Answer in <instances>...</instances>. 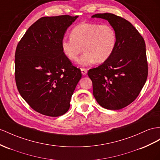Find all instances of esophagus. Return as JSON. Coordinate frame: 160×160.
<instances>
[{
  "mask_svg": "<svg viewBox=\"0 0 160 160\" xmlns=\"http://www.w3.org/2000/svg\"><path fill=\"white\" fill-rule=\"evenodd\" d=\"M81 72L83 75H86V74H87V69H84V68H81Z\"/></svg>",
  "mask_w": 160,
  "mask_h": 160,
  "instance_id": "obj_1",
  "label": "esophagus"
}]
</instances>
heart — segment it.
<instances>
[{"mask_svg":"<svg viewBox=\"0 0 160 160\" xmlns=\"http://www.w3.org/2000/svg\"><path fill=\"white\" fill-rule=\"evenodd\" d=\"M117 34L108 24L81 23L72 28L70 38L61 41V48L65 56L71 61H76L84 51L78 63L82 66L101 63L108 60L115 50Z\"/></svg>","mask_w":160,"mask_h":160,"instance_id":"1","label":"heart"}]
</instances>
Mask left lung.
Instances as JSON below:
<instances>
[{"label":"left lung","instance_id":"1","mask_svg":"<svg viewBox=\"0 0 160 160\" xmlns=\"http://www.w3.org/2000/svg\"><path fill=\"white\" fill-rule=\"evenodd\" d=\"M92 18L108 20L117 34V44L110 58L89 69L93 95L101 107L120 109L133 102L148 75L145 42L132 24L112 13H97Z\"/></svg>","mask_w":160,"mask_h":160}]
</instances>
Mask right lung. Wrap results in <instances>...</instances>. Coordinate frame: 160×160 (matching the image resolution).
<instances>
[{"label":"right lung","mask_w":160,"mask_h":160,"mask_svg":"<svg viewBox=\"0 0 160 160\" xmlns=\"http://www.w3.org/2000/svg\"><path fill=\"white\" fill-rule=\"evenodd\" d=\"M78 18H41L28 28L16 48L18 91L32 109L43 115L58 117L66 113L82 77L80 69L73 66L61 48L65 32Z\"/></svg>","instance_id":"1"}]
</instances>
